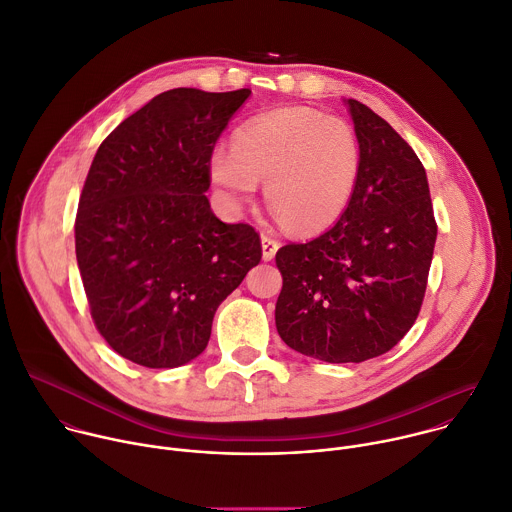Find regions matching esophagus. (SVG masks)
I'll return each instance as SVG.
<instances>
[{
	"mask_svg": "<svg viewBox=\"0 0 512 512\" xmlns=\"http://www.w3.org/2000/svg\"><path fill=\"white\" fill-rule=\"evenodd\" d=\"M261 249H263V259L271 261L279 249V241L269 235H261Z\"/></svg>",
	"mask_w": 512,
	"mask_h": 512,
	"instance_id": "esophagus-1",
	"label": "esophagus"
}]
</instances>
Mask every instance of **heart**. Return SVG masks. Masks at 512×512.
I'll use <instances>...</instances> for the list:
<instances>
[{"label":"heart","instance_id":"heart-1","mask_svg":"<svg viewBox=\"0 0 512 512\" xmlns=\"http://www.w3.org/2000/svg\"><path fill=\"white\" fill-rule=\"evenodd\" d=\"M362 164L350 123L318 111L285 107L245 123L233 148L218 145L210 178L225 198L241 204L265 184L277 216L298 231L336 223L352 200Z\"/></svg>","mask_w":512,"mask_h":512}]
</instances>
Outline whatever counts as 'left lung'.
Returning <instances> with one entry per match:
<instances>
[{"mask_svg": "<svg viewBox=\"0 0 512 512\" xmlns=\"http://www.w3.org/2000/svg\"><path fill=\"white\" fill-rule=\"evenodd\" d=\"M362 164L338 223L275 255L281 340L324 362H362L391 350L415 324L437 225L425 168L373 109L346 101Z\"/></svg>", "mask_w": 512, "mask_h": 512, "instance_id": "8db88e82", "label": "left lung"}]
</instances>
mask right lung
<instances>
[{
  "mask_svg": "<svg viewBox=\"0 0 512 512\" xmlns=\"http://www.w3.org/2000/svg\"><path fill=\"white\" fill-rule=\"evenodd\" d=\"M249 89H172L99 145L79 200L77 261L93 322L123 358L174 369L261 261L259 233L210 210V156Z\"/></svg>",
  "mask_w": 512,
  "mask_h": 512,
  "instance_id": "obj_1",
  "label": "right lung"
}]
</instances>
